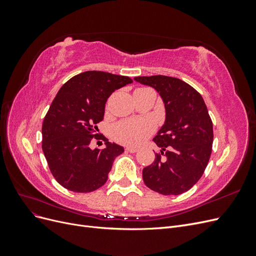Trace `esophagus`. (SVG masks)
Returning a JSON list of instances; mask_svg holds the SVG:
<instances>
[{
	"instance_id": "34e87169",
	"label": "esophagus",
	"mask_w": 256,
	"mask_h": 256,
	"mask_svg": "<svg viewBox=\"0 0 256 256\" xmlns=\"http://www.w3.org/2000/svg\"><path fill=\"white\" fill-rule=\"evenodd\" d=\"M125 150H126L127 152H138L136 147H134V146H126Z\"/></svg>"
}]
</instances>
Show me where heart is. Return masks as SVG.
<instances>
[{"label": "heart", "mask_w": 256, "mask_h": 256, "mask_svg": "<svg viewBox=\"0 0 256 256\" xmlns=\"http://www.w3.org/2000/svg\"><path fill=\"white\" fill-rule=\"evenodd\" d=\"M154 131L152 122L148 120H125L113 127V138L128 145H138L148 138Z\"/></svg>", "instance_id": "1"}]
</instances>
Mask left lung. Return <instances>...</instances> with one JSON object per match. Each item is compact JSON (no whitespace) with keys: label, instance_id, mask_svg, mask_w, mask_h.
<instances>
[{"label":"left lung","instance_id":"8db88e82","mask_svg":"<svg viewBox=\"0 0 256 256\" xmlns=\"http://www.w3.org/2000/svg\"><path fill=\"white\" fill-rule=\"evenodd\" d=\"M134 80L156 90L166 108L164 124L154 142L166 158L156 154L152 164L143 168V180L160 194H182L198 182L210 158L214 130L204 99L188 83L173 76Z\"/></svg>","mask_w":256,"mask_h":256}]
</instances>
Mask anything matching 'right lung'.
<instances>
[{
	"instance_id": "1",
	"label": "right lung",
	"mask_w": 256,
	"mask_h": 256,
	"mask_svg": "<svg viewBox=\"0 0 256 256\" xmlns=\"http://www.w3.org/2000/svg\"><path fill=\"white\" fill-rule=\"evenodd\" d=\"M132 83L129 76L85 72L62 86L42 122V150L56 182L74 192H92L108 180L114 159L124 147L108 141L106 148L92 150L98 138L108 98L115 90Z\"/></svg>"
}]
</instances>
